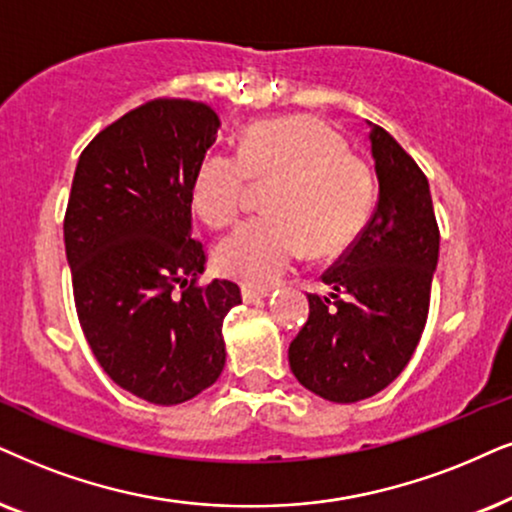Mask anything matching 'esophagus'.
I'll return each mask as SVG.
<instances>
[{
	"mask_svg": "<svg viewBox=\"0 0 512 512\" xmlns=\"http://www.w3.org/2000/svg\"><path fill=\"white\" fill-rule=\"evenodd\" d=\"M241 295H243V302H257V300H264V297L269 295V288H252V286H243Z\"/></svg>",
	"mask_w": 512,
	"mask_h": 512,
	"instance_id": "1",
	"label": "esophagus"
}]
</instances>
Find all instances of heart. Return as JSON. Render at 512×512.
Returning a JSON list of instances; mask_svg holds the SVG:
<instances>
[{
  "label": "heart",
  "mask_w": 512,
  "mask_h": 512,
  "mask_svg": "<svg viewBox=\"0 0 512 512\" xmlns=\"http://www.w3.org/2000/svg\"><path fill=\"white\" fill-rule=\"evenodd\" d=\"M248 179L271 181L264 193L267 217L250 219L222 238L217 264L226 276L267 288L312 250L335 255L364 229L373 205V174L345 151L333 129L304 115L250 125L236 155L215 151L193 174V208L205 222L236 219Z\"/></svg>",
  "instance_id": "1"
}]
</instances>
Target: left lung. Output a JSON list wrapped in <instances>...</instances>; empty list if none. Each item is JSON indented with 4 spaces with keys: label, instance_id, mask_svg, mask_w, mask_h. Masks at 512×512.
<instances>
[{
    "label": "left lung",
    "instance_id": "1",
    "mask_svg": "<svg viewBox=\"0 0 512 512\" xmlns=\"http://www.w3.org/2000/svg\"><path fill=\"white\" fill-rule=\"evenodd\" d=\"M366 125L378 177L375 212L321 276L328 293L307 295L309 319L288 349L300 385L335 404L373 397L409 364L439 257L428 179L383 127Z\"/></svg>",
    "mask_w": 512,
    "mask_h": 512
}]
</instances>
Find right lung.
<instances>
[{
	"instance_id": "1",
	"label": "right lung",
	"mask_w": 512,
	"mask_h": 512,
	"mask_svg": "<svg viewBox=\"0 0 512 512\" xmlns=\"http://www.w3.org/2000/svg\"><path fill=\"white\" fill-rule=\"evenodd\" d=\"M217 129L205 103H146L96 134L70 189L63 236L84 338L115 385L151 404L215 383L224 316L241 304L236 283L196 286L205 250L191 238V186Z\"/></svg>"
}]
</instances>
